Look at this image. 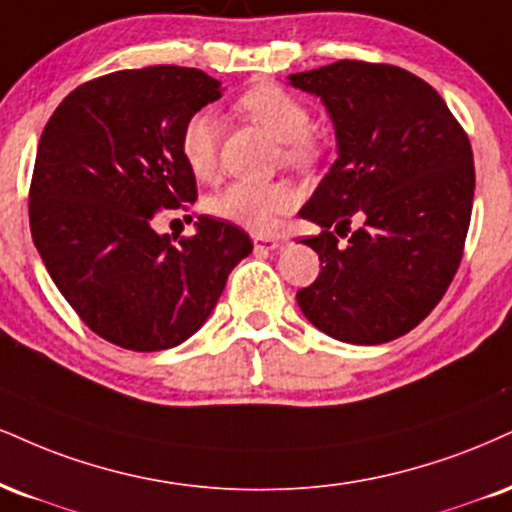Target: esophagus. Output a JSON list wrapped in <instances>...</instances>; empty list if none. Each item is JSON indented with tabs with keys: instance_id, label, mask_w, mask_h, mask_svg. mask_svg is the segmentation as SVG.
Returning <instances> with one entry per match:
<instances>
[{
	"instance_id": "1",
	"label": "esophagus",
	"mask_w": 512,
	"mask_h": 512,
	"mask_svg": "<svg viewBox=\"0 0 512 512\" xmlns=\"http://www.w3.org/2000/svg\"><path fill=\"white\" fill-rule=\"evenodd\" d=\"M252 243H255V250H276L281 248V240L274 236H252Z\"/></svg>"
}]
</instances>
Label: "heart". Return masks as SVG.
I'll list each match as a JSON object with an SVG mask.
<instances>
[{
	"instance_id": "1",
	"label": "heart",
	"mask_w": 512,
	"mask_h": 512,
	"mask_svg": "<svg viewBox=\"0 0 512 512\" xmlns=\"http://www.w3.org/2000/svg\"><path fill=\"white\" fill-rule=\"evenodd\" d=\"M236 109L281 140V157L286 164L305 169L322 155L317 135L310 131V107L295 92L276 83H257L238 97ZM178 150L197 178H212L217 171V119L209 112L190 114L178 135ZM293 202L295 193L288 183L236 181L209 197L207 209L240 229L267 233Z\"/></svg>"
}]
</instances>
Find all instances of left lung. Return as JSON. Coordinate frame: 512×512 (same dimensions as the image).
<instances>
[{
    "mask_svg": "<svg viewBox=\"0 0 512 512\" xmlns=\"http://www.w3.org/2000/svg\"><path fill=\"white\" fill-rule=\"evenodd\" d=\"M288 80L324 102L338 145L298 212L322 226L303 240L322 272L295 298L336 341H393L439 305L463 260L474 197L470 138L439 92L398 66L343 59ZM355 216L363 226L349 237ZM331 225L348 244L337 243Z\"/></svg>",
    "mask_w": 512,
    "mask_h": 512,
    "instance_id": "obj_1",
    "label": "left lung"
}]
</instances>
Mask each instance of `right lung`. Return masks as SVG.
Here are the masks:
<instances>
[{
    "mask_svg": "<svg viewBox=\"0 0 512 512\" xmlns=\"http://www.w3.org/2000/svg\"><path fill=\"white\" fill-rule=\"evenodd\" d=\"M221 83L186 66L116 71L78 85L42 131L30 181V233L76 315L114 346L152 353L207 322L252 240L197 217L195 236H159V209L195 202L178 135Z\"/></svg>",
    "mask_w": 512,
    "mask_h": 512,
    "instance_id": "1",
    "label": "right lung"
}]
</instances>
